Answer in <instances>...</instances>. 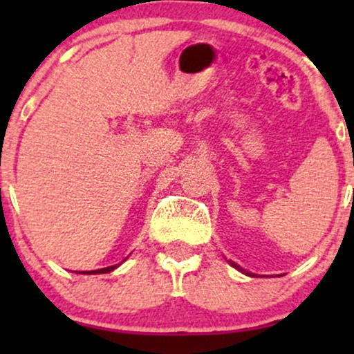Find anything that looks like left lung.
<instances>
[{
  "instance_id": "left-lung-1",
  "label": "left lung",
  "mask_w": 354,
  "mask_h": 354,
  "mask_svg": "<svg viewBox=\"0 0 354 354\" xmlns=\"http://www.w3.org/2000/svg\"><path fill=\"white\" fill-rule=\"evenodd\" d=\"M231 266H234V268H236V270H239V271H243V270H241V268H239V266L236 265V263H231Z\"/></svg>"
}]
</instances>
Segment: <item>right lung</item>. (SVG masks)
I'll return each mask as SVG.
<instances>
[{
    "mask_svg": "<svg viewBox=\"0 0 354 354\" xmlns=\"http://www.w3.org/2000/svg\"><path fill=\"white\" fill-rule=\"evenodd\" d=\"M116 266H108V268H101V270H95V271H84V273H109V271L115 270Z\"/></svg>",
    "mask_w": 354,
    "mask_h": 354,
    "instance_id": "right-lung-1",
    "label": "right lung"
}]
</instances>
